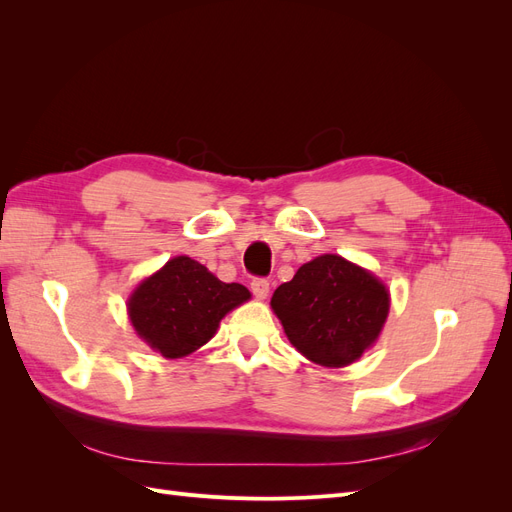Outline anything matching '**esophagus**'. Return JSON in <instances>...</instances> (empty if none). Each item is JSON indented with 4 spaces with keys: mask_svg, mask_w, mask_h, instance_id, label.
Segmentation results:
<instances>
[{
    "mask_svg": "<svg viewBox=\"0 0 512 512\" xmlns=\"http://www.w3.org/2000/svg\"><path fill=\"white\" fill-rule=\"evenodd\" d=\"M252 292H254L256 299H267L269 280H265V277H254V280H252Z\"/></svg>",
    "mask_w": 512,
    "mask_h": 512,
    "instance_id": "esophagus-1",
    "label": "esophagus"
}]
</instances>
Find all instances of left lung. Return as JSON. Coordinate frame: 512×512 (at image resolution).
I'll use <instances>...</instances> for the list:
<instances>
[{"label":"left lung","instance_id":"8db88e82","mask_svg":"<svg viewBox=\"0 0 512 512\" xmlns=\"http://www.w3.org/2000/svg\"><path fill=\"white\" fill-rule=\"evenodd\" d=\"M271 307L305 359L346 367L378 339L391 297L374 273L337 254H324L305 262L277 288Z\"/></svg>","mask_w":512,"mask_h":512}]
</instances>
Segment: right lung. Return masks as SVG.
<instances>
[{"mask_svg": "<svg viewBox=\"0 0 512 512\" xmlns=\"http://www.w3.org/2000/svg\"><path fill=\"white\" fill-rule=\"evenodd\" d=\"M241 284H226L200 262L177 256L138 284L128 299L136 335L164 359H181L205 346L220 320L250 299Z\"/></svg>", "mask_w": 512, "mask_h": 512, "instance_id": "right-lung-1", "label": "right lung"}]
</instances>
